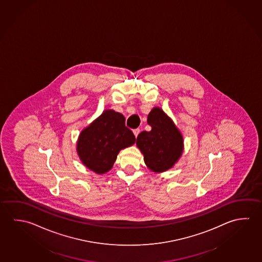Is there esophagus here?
<instances>
[{
    "label": "esophagus",
    "instance_id": "obj_1",
    "mask_svg": "<svg viewBox=\"0 0 262 262\" xmlns=\"http://www.w3.org/2000/svg\"><path fill=\"white\" fill-rule=\"evenodd\" d=\"M140 132H141V130H140V129H133V133H134V135H135V137H137L138 134H139V133H140Z\"/></svg>",
    "mask_w": 262,
    "mask_h": 262
}]
</instances>
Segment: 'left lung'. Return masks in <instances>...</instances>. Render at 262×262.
Returning a JSON list of instances; mask_svg holds the SVG:
<instances>
[{"instance_id":"left-lung-1","label":"left lung","mask_w":262,"mask_h":262,"mask_svg":"<svg viewBox=\"0 0 262 262\" xmlns=\"http://www.w3.org/2000/svg\"><path fill=\"white\" fill-rule=\"evenodd\" d=\"M147 123L151 129L138 135L136 145L149 169L155 173L165 172L182 156L183 136L172 119L160 107H152L148 114Z\"/></svg>"}]
</instances>
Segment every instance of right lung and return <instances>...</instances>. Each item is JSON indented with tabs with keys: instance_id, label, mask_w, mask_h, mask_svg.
Wrapping results in <instances>:
<instances>
[{
	"instance_id": "add662e5",
	"label": "right lung",
	"mask_w": 262,
	"mask_h": 262,
	"mask_svg": "<svg viewBox=\"0 0 262 262\" xmlns=\"http://www.w3.org/2000/svg\"><path fill=\"white\" fill-rule=\"evenodd\" d=\"M135 136L125 126L124 116L106 110L79 134L76 151L88 169L106 174L112 168L120 150L132 146Z\"/></svg>"
}]
</instances>
